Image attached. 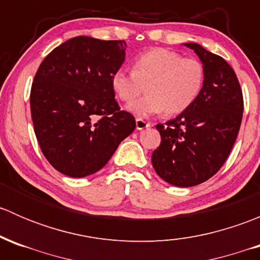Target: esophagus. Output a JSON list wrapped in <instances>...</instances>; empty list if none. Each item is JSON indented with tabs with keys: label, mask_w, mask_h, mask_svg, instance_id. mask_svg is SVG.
I'll return each instance as SVG.
<instances>
[{
	"label": "esophagus",
	"mask_w": 260,
	"mask_h": 260,
	"mask_svg": "<svg viewBox=\"0 0 260 260\" xmlns=\"http://www.w3.org/2000/svg\"><path fill=\"white\" fill-rule=\"evenodd\" d=\"M148 127H151V123L146 122V120H143V119H140V118H137V119H136V128H137L138 131H142V129H145V128H148Z\"/></svg>",
	"instance_id": "1"
}]
</instances>
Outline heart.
I'll list each match as a JSON object with an SVG mask.
<instances>
[{
    "label": "heart",
    "mask_w": 260,
    "mask_h": 260,
    "mask_svg": "<svg viewBox=\"0 0 260 260\" xmlns=\"http://www.w3.org/2000/svg\"><path fill=\"white\" fill-rule=\"evenodd\" d=\"M205 68L193 57L156 48L138 55L133 70L119 68L112 75V89L123 102H132L147 86L149 94L125 107L140 119L166 112L174 115L190 108L205 84Z\"/></svg>",
    "instance_id": "heart-1"
}]
</instances>
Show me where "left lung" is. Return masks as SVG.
Masks as SVG:
<instances>
[{
  "label": "left lung",
  "instance_id": "obj_1",
  "mask_svg": "<svg viewBox=\"0 0 260 260\" xmlns=\"http://www.w3.org/2000/svg\"><path fill=\"white\" fill-rule=\"evenodd\" d=\"M193 50L205 68V84L195 103L157 124L161 145L152 153V166L162 180L191 187L214 176L234 146L243 117V94L234 70L219 55L195 43Z\"/></svg>",
  "mask_w": 260,
  "mask_h": 260
}]
</instances>
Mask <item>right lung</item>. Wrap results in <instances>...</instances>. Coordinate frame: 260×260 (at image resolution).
Returning a JSON list of instances; mask_svg holds the SVG:
<instances>
[{"label": "right lung", "mask_w": 260, "mask_h": 260, "mask_svg": "<svg viewBox=\"0 0 260 260\" xmlns=\"http://www.w3.org/2000/svg\"><path fill=\"white\" fill-rule=\"evenodd\" d=\"M125 48V41L77 36L39 67L30 94L34 129L50 165L67 176L103 169L135 131V117L120 111L111 83Z\"/></svg>", "instance_id": "add662e5"}]
</instances>
